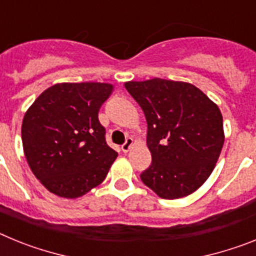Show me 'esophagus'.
<instances>
[{
    "label": "esophagus",
    "instance_id": "34e87169",
    "mask_svg": "<svg viewBox=\"0 0 256 256\" xmlns=\"http://www.w3.org/2000/svg\"><path fill=\"white\" fill-rule=\"evenodd\" d=\"M132 146H133V140L130 137V138H126V141L122 144V151H123V152H128Z\"/></svg>",
    "mask_w": 256,
    "mask_h": 256
}]
</instances>
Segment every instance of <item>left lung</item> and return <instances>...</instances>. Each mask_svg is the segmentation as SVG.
<instances>
[{
    "mask_svg": "<svg viewBox=\"0 0 256 256\" xmlns=\"http://www.w3.org/2000/svg\"><path fill=\"white\" fill-rule=\"evenodd\" d=\"M148 122L152 162L141 180L162 198H180L209 178L224 144L218 106L191 83L154 78L126 82Z\"/></svg>",
    "mask_w": 256,
    "mask_h": 256,
    "instance_id": "obj_1",
    "label": "left lung"
}]
</instances>
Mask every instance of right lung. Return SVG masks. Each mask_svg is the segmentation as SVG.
<instances>
[{"mask_svg": "<svg viewBox=\"0 0 256 256\" xmlns=\"http://www.w3.org/2000/svg\"><path fill=\"white\" fill-rule=\"evenodd\" d=\"M112 92L108 83H58L42 92L26 112L24 154L50 192L76 198L106 178L118 152L106 144L98 110Z\"/></svg>", "mask_w": 256, "mask_h": 256, "instance_id": "right-lung-1", "label": "right lung"}]
</instances>
